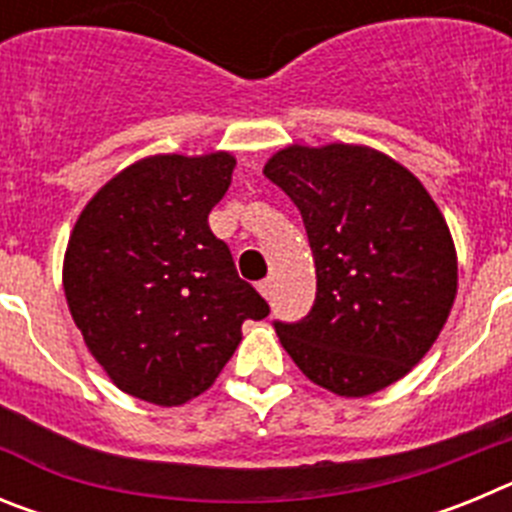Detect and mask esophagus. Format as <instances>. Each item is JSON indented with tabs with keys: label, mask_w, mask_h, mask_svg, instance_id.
Wrapping results in <instances>:
<instances>
[{
	"label": "esophagus",
	"mask_w": 512,
	"mask_h": 512,
	"mask_svg": "<svg viewBox=\"0 0 512 512\" xmlns=\"http://www.w3.org/2000/svg\"><path fill=\"white\" fill-rule=\"evenodd\" d=\"M271 287H274V284H271V277L261 279V282H259V292L266 297V300H269V297H271Z\"/></svg>",
	"instance_id": "esophagus-1"
}]
</instances>
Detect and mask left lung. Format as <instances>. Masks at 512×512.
<instances>
[{"label": "left lung", "mask_w": 512, "mask_h": 512, "mask_svg": "<svg viewBox=\"0 0 512 512\" xmlns=\"http://www.w3.org/2000/svg\"><path fill=\"white\" fill-rule=\"evenodd\" d=\"M264 174L295 202L318 292L300 323H274L310 382L369 397L436 343L459 287L446 217L418 176L369 146L282 148Z\"/></svg>", "instance_id": "obj_1"}]
</instances>
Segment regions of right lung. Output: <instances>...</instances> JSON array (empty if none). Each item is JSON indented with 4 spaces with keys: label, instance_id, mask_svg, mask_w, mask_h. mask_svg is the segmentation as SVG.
<instances>
[{
    "label": "right lung",
    "instance_id": "1",
    "mask_svg": "<svg viewBox=\"0 0 512 512\" xmlns=\"http://www.w3.org/2000/svg\"><path fill=\"white\" fill-rule=\"evenodd\" d=\"M235 156L156 153L97 189L76 217L63 292L117 390L176 408L210 390L269 305L207 225Z\"/></svg>",
    "mask_w": 512,
    "mask_h": 512
}]
</instances>
